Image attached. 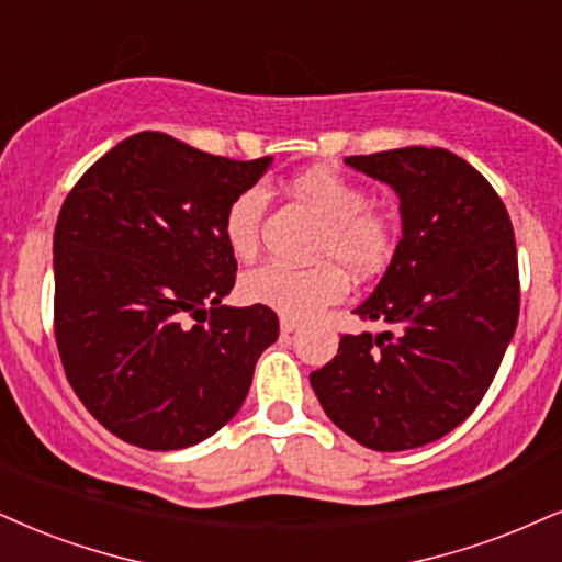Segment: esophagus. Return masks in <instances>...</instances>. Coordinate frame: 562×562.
<instances>
[{
  "label": "esophagus",
  "instance_id": "1",
  "mask_svg": "<svg viewBox=\"0 0 562 562\" xmlns=\"http://www.w3.org/2000/svg\"><path fill=\"white\" fill-rule=\"evenodd\" d=\"M296 328H300V323L292 321V317H281V334L283 336H292Z\"/></svg>",
  "mask_w": 562,
  "mask_h": 562
}]
</instances>
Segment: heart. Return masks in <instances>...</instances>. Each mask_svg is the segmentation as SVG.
<instances>
[{
    "label": "heart",
    "instance_id": "obj_1",
    "mask_svg": "<svg viewBox=\"0 0 562 562\" xmlns=\"http://www.w3.org/2000/svg\"><path fill=\"white\" fill-rule=\"evenodd\" d=\"M294 192L304 203L313 205L317 216L325 221L315 258L328 262L313 268L266 262L245 273L239 294L249 304H260L283 317L302 321L346 296L349 283H346L344 270L335 266L336 261L357 279H370L387 266L396 237H393L387 216L370 207V192L344 177L341 171L325 169V166L302 171L300 177H294ZM266 203V190L252 184L226 205L221 232L228 249L241 260L252 258L258 249ZM330 259L335 262L330 263Z\"/></svg>",
    "mask_w": 562,
    "mask_h": 562
}]
</instances>
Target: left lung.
Here are the masks:
<instances>
[{"label":"left lung","mask_w":562,"mask_h":562,"mask_svg":"<svg viewBox=\"0 0 562 562\" xmlns=\"http://www.w3.org/2000/svg\"><path fill=\"white\" fill-rule=\"evenodd\" d=\"M346 164L396 190L404 237L355 310L387 330L341 336L310 383L359 446L419 448L480 406L516 334L514 224L493 184L446 148L412 145Z\"/></svg>","instance_id":"1"}]
</instances>
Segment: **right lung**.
I'll return each instance as SVG.
<instances>
[{
    "label": "right lung",
    "mask_w": 562,
    "mask_h": 562,
    "mask_svg": "<svg viewBox=\"0 0 562 562\" xmlns=\"http://www.w3.org/2000/svg\"><path fill=\"white\" fill-rule=\"evenodd\" d=\"M268 164L270 156L232 161L137 133L61 203L57 349L82 406L130 446L179 450L218 432L279 338L270 307L221 304L237 279L224 211Z\"/></svg>",
    "instance_id": "1"
}]
</instances>
